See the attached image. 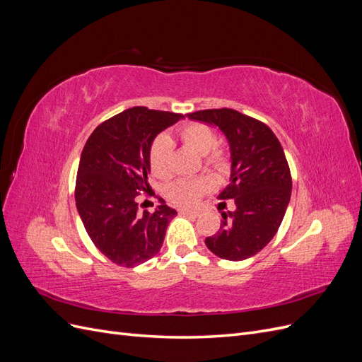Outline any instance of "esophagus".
Here are the masks:
<instances>
[{
  "label": "esophagus",
  "mask_w": 362,
  "mask_h": 362,
  "mask_svg": "<svg viewBox=\"0 0 362 362\" xmlns=\"http://www.w3.org/2000/svg\"><path fill=\"white\" fill-rule=\"evenodd\" d=\"M178 213H180L181 216H189V217H196V216H198V211L189 210V208H180Z\"/></svg>",
  "instance_id": "esophagus-1"
}]
</instances>
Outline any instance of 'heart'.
Returning <instances> with one entry per match:
<instances>
[{"label": "heart", "instance_id": "obj_1", "mask_svg": "<svg viewBox=\"0 0 362 362\" xmlns=\"http://www.w3.org/2000/svg\"><path fill=\"white\" fill-rule=\"evenodd\" d=\"M181 144L189 146L202 156L204 164L217 173H225L229 168L228 152L217 146L214 131L202 122H189L178 128ZM172 141L168 136H157L149 146V169L157 178H166L170 173ZM213 184L206 177L180 178L172 181L166 187L168 198L181 206H192L201 199V196L210 192Z\"/></svg>", "mask_w": 362, "mask_h": 362}]
</instances>
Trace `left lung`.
<instances>
[{
    "label": "left lung",
    "instance_id": "obj_1",
    "mask_svg": "<svg viewBox=\"0 0 362 362\" xmlns=\"http://www.w3.org/2000/svg\"><path fill=\"white\" fill-rule=\"evenodd\" d=\"M189 117L221 128L231 148V182L218 198L234 199L235 210L222 213L221 229L205 245L229 261L254 257L278 233L291 196V173L279 140L264 122L233 108L199 110Z\"/></svg>",
    "mask_w": 362,
    "mask_h": 362
}]
</instances>
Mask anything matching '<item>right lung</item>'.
Masks as SVG:
<instances>
[{
	"instance_id": "add662e5",
	"label": "right lung",
	"mask_w": 362,
	"mask_h": 362,
	"mask_svg": "<svg viewBox=\"0 0 362 362\" xmlns=\"http://www.w3.org/2000/svg\"><path fill=\"white\" fill-rule=\"evenodd\" d=\"M182 115L131 107L98 125L81 152L75 204L96 249L122 267L158 254L169 222L177 216L161 198L156 211H139L148 198L149 146ZM146 202V201H145Z\"/></svg>"
}]
</instances>
